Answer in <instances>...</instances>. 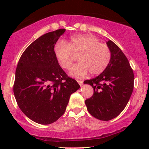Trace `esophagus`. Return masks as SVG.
Masks as SVG:
<instances>
[{
  "instance_id": "34e87169",
  "label": "esophagus",
  "mask_w": 149,
  "mask_h": 149,
  "mask_svg": "<svg viewBox=\"0 0 149 149\" xmlns=\"http://www.w3.org/2000/svg\"><path fill=\"white\" fill-rule=\"evenodd\" d=\"M77 82H78V84H79V85H80V86H81V85L83 84V80H77Z\"/></svg>"
}]
</instances>
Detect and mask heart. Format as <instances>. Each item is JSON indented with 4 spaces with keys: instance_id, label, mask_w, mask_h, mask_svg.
<instances>
[{
    "instance_id": "1",
    "label": "heart",
    "mask_w": 149,
    "mask_h": 149,
    "mask_svg": "<svg viewBox=\"0 0 149 149\" xmlns=\"http://www.w3.org/2000/svg\"><path fill=\"white\" fill-rule=\"evenodd\" d=\"M54 53L59 66L69 69L72 64L73 54L79 62L70 70L71 76L83 78L89 71L99 75L108 67L111 60V51L107 45L101 43L100 39L92 34L77 35L66 42L59 40L54 47Z\"/></svg>"
}]
</instances>
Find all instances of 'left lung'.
<instances>
[{
	"label": "left lung",
	"mask_w": 149,
	"mask_h": 149,
	"mask_svg": "<svg viewBox=\"0 0 149 149\" xmlns=\"http://www.w3.org/2000/svg\"><path fill=\"white\" fill-rule=\"evenodd\" d=\"M111 51L108 67L96 78L84 81L94 89L92 97L85 100L91 115L101 120H110L125 108L134 88V76L127 58L116 44L107 42Z\"/></svg>",
	"instance_id": "left-lung-1"
}]
</instances>
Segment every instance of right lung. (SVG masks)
Returning <instances> with one entry per match:
<instances>
[{"mask_svg": "<svg viewBox=\"0 0 149 149\" xmlns=\"http://www.w3.org/2000/svg\"><path fill=\"white\" fill-rule=\"evenodd\" d=\"M66 29L39 37L22 54L15 71L13 92L29 118L42 125L55 122L66 111L70 96L80 88L54 56V47Z\"/></svg>", "mask_w": 149, "mask_h": 149, "instance_id": "add662e5", "label": "right lung"}]
</instances>
